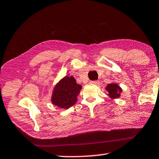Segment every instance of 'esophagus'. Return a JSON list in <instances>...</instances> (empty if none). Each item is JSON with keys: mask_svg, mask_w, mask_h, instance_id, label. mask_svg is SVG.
<instances>
[{"mask_svg": "<svg viewBox=\"0 0 159 159\" xmlns=\"http://www.w3.org/2000/svg\"><path fill=\"white\" fill-rule=\"evenodd\" d=\"M91 84H94V85H98V84H99V82H98V81H91Z\"/></svg>", "mask_w": 159, "mask_h": 159, "instance_id": "1", "label": "esophagus"}]
</instances>
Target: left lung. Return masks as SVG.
I'll use <instances>...</instances> for the list:
<instances>
[{"instance_id": "obj_1", "label": "left lung", "mask_w": 159, "mask_h": 159, "mask_svg": "<svg viewBox=\"0 0 159 159\" xmlns=\"http://www.w3.org/2000/svg\"><path fill=\"white\" fill-rule=\"evenodd\" d=\"M106 89L108 92V96L111 98H118L120 97V93L122 92V89L119 86L115 84V83H112V84H108L106 86Z\"/></svg>"}]
</instances>
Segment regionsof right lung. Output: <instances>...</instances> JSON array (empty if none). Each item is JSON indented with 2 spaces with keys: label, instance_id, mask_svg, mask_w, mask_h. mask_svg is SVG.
I'll return each mask as SVG.
<instances>
[{
  "label": "right lung",
  "instance_id": "1",
  "mask_svg": "<svg viewBox=\"0 0 159 159\" xmlns=\"http://www.w3.org/2000/svg\"><path fill=\"white\" fill-rule=\"evenodd\" d=\"M81 89L82 86L77 84L73 77H65L54 87L51 102L61 108H69L77 102Z\"/></svg>",
  "mask_w": 159,
  "mask_h": 159
}]
</instances>
